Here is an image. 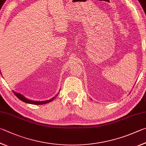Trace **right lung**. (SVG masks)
I'll return each instance as SVG.
<instances>
[{"mask_svg":"<svg viewBox=\"0 0 146 146\" xmlns=\"http://www.w3.org/2000/svg\"><path fill=\"white\" fill-rule=\"evenodd\" d=\"M14 92V94H15V96H17L18 99H20L21 101H22V102H25V103H30V104H34V105H43V104H46V103H48L49 102H51L52 101L54 100L56 96H57V94H59V92H58V94L57 95H55V96H54L53 98L50 99L49 100H46V101H41V102H38V101H33V100H30L27 98H26L23 96L22 94H21L20 93H18V92H16L15 91H13Z\"/></svg>","mask_w":146,"mask_h":146,"instance_id":"1","label":"right lung"}]
</instances>
